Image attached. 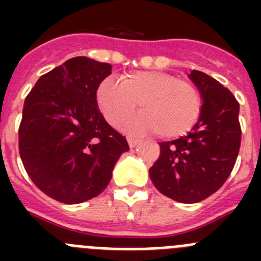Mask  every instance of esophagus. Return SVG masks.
Instances as JSON below:
<instances>
[{
  "label": "esophagus",
  "instance_id": "1",
  "mask_svg": "<svg viewBox=\"0 0 261 261\" xmlns=\"http://www.w3.org/2000/svg\"><path fill=\"white\" fill-rule=\"evenodd\" d=\"M128 140V145L129 147H136L138 144H140V140L138 138H135V137H128L126 138Z\"/></svg>",
  "mask_w": 261,
  "mask_h": 261
}]
</instances>
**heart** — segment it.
I'll return each mask as SVG.
<instances>
[{"mask_svg":"<svg viewBox=\"0 0 261 261\" xmlns=\"http://www.w3.org/2000/svg\"><path fill=\"white\" fill-rule=\"evenodd\" d=\"M99 110L111 125H117L135 111L137 116L123 126L130 132H156L163 138H176L190 132L201 112L197 87L175 74L158 70H138L120 78H107L96 93Z\"/></svg>","mask_w":261,"mask_h":261,"instance_id":"1","label":"heart"}]
</instances>
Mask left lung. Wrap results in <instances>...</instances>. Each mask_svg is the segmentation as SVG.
Masks as SVG:
<instances>
[{
    "label": "left lung",
    "mask_w": 261,
    "mask_h": 261,
    "mask_svg": "<svg viewBox=\"0 0 261 261\" xmlns=\"http://www.w3.org/2000/svg\"><path fill=\"white\" fill-rule=\"evenodd\" d=\"M202 106L191 132L159 142L161 154L149 175L156 190L175 201L193 204L220 190L241 147L239 103L223 85L202 71L188 74Z\"/></svg>",
    "instance_id": "8db88e82"
}]
</instances>
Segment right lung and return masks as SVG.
Segmentation results:
<instances>
[{
  "mask_svg": "<svg viewBox=\"0 0 261 261\" xmlns=\"http://www.w3.org/2000/svg\"><path fill=\"white\" fill-rule=\"evenodd\" d=\"M112 66L80 56L41 75L24 100L19 154L30 179L41 192L64 204L100 195L125 137L100 114L96 91Z\"/></svg>",
  "mask_w": 261,
  "mask_h": 261,
  "instance_id": "right-lung-1",
  "label": "right lung"
}]
</instances>
